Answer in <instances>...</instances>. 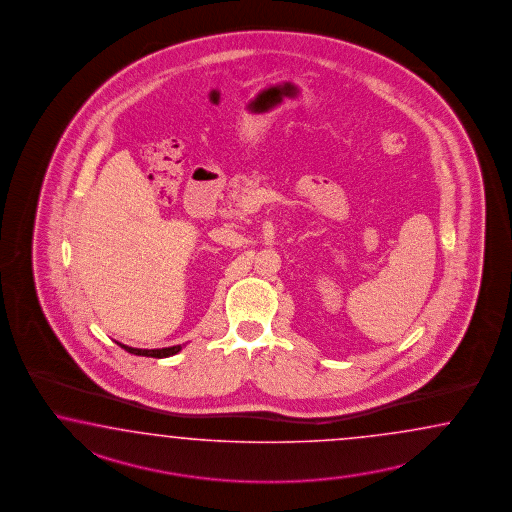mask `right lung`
Listing matches in <instances>:
<instances>
[{"instance_id": "obj_1", "label": "right lung", "mask_w": 512, "mask_h": 512, "mask_svg": "<svg viewBox=\"0 0 512 512\" xmlns=\"http://www.w3.org/2000/svg\"><path fill=\"white\" fill-rule=\"evenodd\" d=\"M121 345V343H119ZM121 348H125L126 352L130 354H136V356H147V358H169V356H175L177 352L182 350V346H167V348H154V350H141V348H132V346L121 345Z\"/></svg>"}]
</instances>
